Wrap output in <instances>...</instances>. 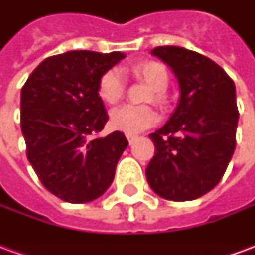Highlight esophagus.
I'll list each match as a JSON object with an SVG mask.
<instances>
[{"mask_svg":"<svg viewBox=\"0 0 255 255\" xmlns=\"http://www.w3.org/2000/svg\"><path fill=\"white\" fill-rule=\"evenodd\" d=\"M126 136H127L128 142H129V143H132L133 140H135V139H136V136H135V135H129V133H127V135H126Z\"/></svg>","mask_w":255,"mask_h":255,"instance_id":"obj_1","label":"esophagus"}]
</instances>
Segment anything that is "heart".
I'll return each instance as SVG.
<instances>
[{"label": "heart", "mask_w": 255, "mask_h": 255, "mask_svg": "<svg viewBox=\"0 0 255 255\" xmlns=\"http://www.w3.org/2000/svg\"><path fill=\"white\" fill-rule=\"evenodd\" d=\"M131 72L143 79L151 89L154 90L153 98L155 102H165L164 91L169 83V75L166 68L155 61H144L131 68ZM126 80L120 69L112 68L106 71L100 79L98 83V95L106 104H116L124 94ZM158 116L149 106L123 105L113 109L111 113V126L117 131L135 135L146 128L154 126Z\"/></svg>", "instance_id": "b5f03b06"}]
</instances>
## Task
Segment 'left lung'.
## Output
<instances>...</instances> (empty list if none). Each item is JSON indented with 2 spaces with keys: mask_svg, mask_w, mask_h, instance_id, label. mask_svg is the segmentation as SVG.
<instances>
[{
  "mask_svg": "<svg viewBox=\"0 0 255 255\" xmlns=\"http://www.w3.org/2000/svg\"><path fill=\"white\" fill-rule=\"evenodd\" d=\"M151 54L171 68L180 98L168 122L150 133L155 154L146 179L164 199L192 201L219 184L234 154L235 83L213 60L184 47L158 46Z\"/></svg>",
  "mask_w": 255,
  "mask_h": 255,
  "instance_id": "1",
  "label": "left lung"
}]
</instances>
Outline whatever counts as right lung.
Instances as JSON below:
<instances>
[{
  "label": "right lung",
  "instance_id": "right-lung-1",
  "mask_svg": "<svg viewBox=\"0 0 255 255\" xmlns=\"http://www.w3.org/2000/svg\"><path fill=\"white\" fill-rule=\"evenodd\" d=\"M126 57L71 50L43 60L21 89L27 158L46 190L65 202L100 198L115 179L128 140L120 131L93 138L108 122L101 76Z\"/></svg>",
  "mask_w": 255,
  "mask_h": 255
}]
</instances>
